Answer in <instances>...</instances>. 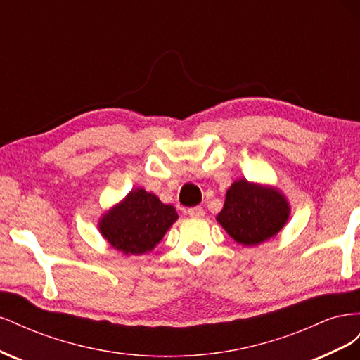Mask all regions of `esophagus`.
<instances>
[{"label": "esophagus", "instance_id": "obj_1", "mask_svg": "<svg viewBox=\"0 0 360 360\" xmlns=\"http://www.w3.org/2000/svg\"><path fill=\"white\" fill-rule=\"evenodd\" d=\"M188 214L191 217H202L204 216V209L201 205H197V207H191V209H188Z\"/></svg>", "mask_w": 360, "mask_h": 360}]
</instances>
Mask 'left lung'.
Listing matches in <instances>:
<instances>
[{
    "mask_svg": "<svg viewBox=\"0 0 360 360\" xmlns=\"http://www.w3.org/2000/svg\"><path fill=\"white\" fill-rule=\"evenodd\" d=\"M290 214V202L278 188L238 179L228 188L216 221L238 245L257 246L275 237Z\"/></svg>",
    "mask_w": 360,
    "mask_h": 360,
    "instance_id": "8db88e82",
    "label": "left lung"
}]
</instances>
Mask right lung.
<instances>
[{
  "mask_svg": "<svg viewBox=\"0 0 360 360\" xmlns=\"http://www.w3.org/2000/svg\"><path fill=\"white\" fill-rule=\"evenodd\" d=\"M177 219L176 207L163 204L144 188H136L105 212L97 226L118 252L143 255L155 249Z\"/></svg>",
  "mask_w": 360,
  "mask_h": 360,
  "instance_id": "add662e5",
  "label": "right lung"
}]
</instances>
